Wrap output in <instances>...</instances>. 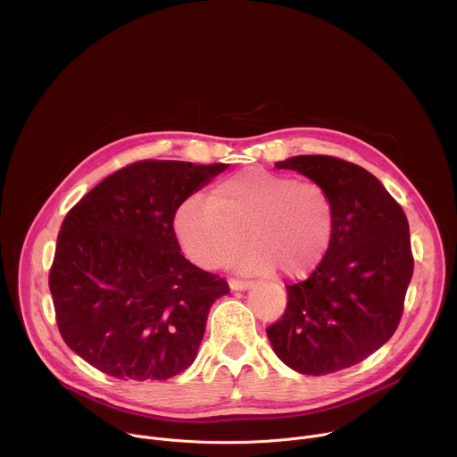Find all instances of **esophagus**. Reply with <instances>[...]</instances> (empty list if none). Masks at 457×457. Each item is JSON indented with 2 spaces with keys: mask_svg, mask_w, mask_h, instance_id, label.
<instances>
[{
  "mask_svg": "<svg viewBox=\"0 0 457 457\" xmlns=\"http://www.w3.org/2000/svg\"><path fill=\"white\" fill-rule=\"evenodd\" d=\"M251 286L249 280H242V278H229V287L233 291H242V289H247Z\"/></svg>",
  "mask_w": 457,
  "mask_h": 457,
  "instance_id": "34e87169",
  "label": "esophagus"
}]
</instances>
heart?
<instances>
[{"mask_svg":"<svg viewBox=\"0 0 457 457\" xmlns=\"http://www.w3.org/2000/svg\"><path fill=\"white\" fill-rule=\"evenodd\" d=\"M335 224V201L321 182L264 168L217 182L208 199L187 197L173 219L182 251L199 268L226 266L245 232L252 247L231 264L245 273L277 268L286 277L305 275L321 262Z\"/></svg>","mask_w":457,"mask_h":457,"instance_id":"obj_1","label":"heart"}]
</instances>
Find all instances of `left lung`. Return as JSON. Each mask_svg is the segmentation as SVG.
<instances>
[{
	"mask_svg": "<svg viewBox=\"0 0 457 457\" xmlns=\"http://www.w3.org/2000/svg\"><path fill=\"white\" fill-rule=\"evenodd\" d=\"M275 166L328 187L337 224L309 278L286 287V311L266 333L291 369L331 374L363 361L398 329L414 271L409 220L393 195L358 164L296 155Z\"/></svg>",
	"mask_w": 457,
	"mask_h": 457,
	"instance_id": "obj_1",
	"label": "left lung"
}]
</instances>
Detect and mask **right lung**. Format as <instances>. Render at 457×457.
I'll list each match as a JSON object with an SVG mask.
<instances>
[{
    "label": "right lung",
    "mask_w": 457,
    "mask_h": 457,
    "mask_svg": "<svg viewBox=\"0 0 457 457\" xmlns=\"http://www.w3.org/2000/svg\"><path fill=\"white\" fill-rule=\"evenodd\" d=\"M228 164L137 161L64 217L48 273L57 329L76 354L120 379H168L197 356L213 302L229 293L193 266L177 208Z\"/></svg>",
    "instance_id": "add662e5"
}]
</instances>
